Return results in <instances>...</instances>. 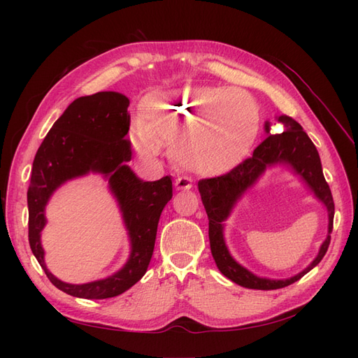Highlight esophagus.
<instances>
[{"instance_id":"obj_1","label":"esophagus","mask_w":358,"mask_h":358,"mask_svg":"<svg viewBox=\"0 0 358 358\" xmlns=\"http://www.w3.org/2000/svg\"><path fill=\"white\" fill-rule=\"evenodd\" d=\"M176 189H191L192 188V180L187 176H180L175 180Z\"/></svg>"}]
</instances>
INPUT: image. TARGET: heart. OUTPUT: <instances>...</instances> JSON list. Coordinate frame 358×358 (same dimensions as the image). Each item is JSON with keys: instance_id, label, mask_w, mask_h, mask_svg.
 Masks as SVG:
<instances>
[{"instance_id": "heart-1", "label": "heart", "mask_w": 358, "mask_h": 358, "mask_svg": "<svg viewBox=\"0 0 358 358\" xmlns=\"http://www.w3.org/2000/svg\"><path fill=\"white\" fill-rule=\"evenodd\" d=\"M258 122V104L245 90L182 85L145 96L131 140L142 158L154 159L169 145L183 169L216 175L252 143Z\"/></svg>"}]
</instances>
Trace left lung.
Wrapping results in <instances>:
<instances>
[{"label":"left lung","mask_w":358,"mask_h":358,"mask_svg":"<svg viewBox=\"0 0 358 358\" xmlns=\"http://www.w3.org/2000/svg\"><path fill=\"white\" fill-rule=\"evenodd\" d=\"M279 125L284 129L280 134L272 133V122H264L267 138L258 145L251 158L234 167L224 176L203 179L199 182L201 201L209 218V241L212 257L220 272L233 280L234 284L251 289H278L294 284L309 270L315 267L326 255L330 245V233L333 230L334 203L329 183L324 179L321 159L315 145L303 131L301 125L294 119L282 115L276 116ZM284 165L293 174L301 178L308 189L328 210L329 225L328 237L320 247L319 255L300 274L287 280H272L254 275L250 271L237 264L229 254L223 237V225L234 206L250 189L265 170L270 166Z\"/></svg>","instance_id":"1"}]
</instances>
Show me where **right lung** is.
<instances>
[{
  "instance_id": "obj_1",
  "label": "right lung",
  "mask_w": 358,
  "mask_h": 358,
  "mask_svg": "<svg viewBox=\"0 0 358 358\" xmlns=\"http://www.w3.org/2000/svg\"><path fill=\"white\" fill-rule=\"evenodd\" d=\"M128 106L127 96L115 91L79 96L52 125L32 162L27 194L31 251L53 285L79 299L115 297L143 278L152 258L161 212L173 197L170 176L145 182L127 164L131 159V145L125 138ZM90 172L100 174L110 185L129 234L130 255L110 277L69 285L47 268L41 231L47 223L45 206L52 192Z\"/></svg>"
}]
</instances>
